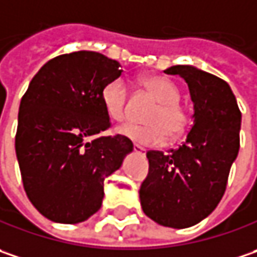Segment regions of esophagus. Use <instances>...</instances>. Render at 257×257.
I'll return each instance as SVG.
<instances>
[{"instance_id":"obj_1","label":"esophagus","mask_w":257,"mask_h":257,"mask_svg":"<svg viewBox=\"0 0 257 257\" xmlns=\"http://www.w3.org/2000/svg\"><path fill=\"white\" fill-rule=\"evenodd\" d=\"M134 151H135V152H140V154H142V155H145V154H147V150H145V148H142V147H140L138 144H134Z\"/></svg>"}]
</instances>
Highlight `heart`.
I'll list each match as a JSON object with an SVG mask.
<instances>
[{
	"label": "heart",
	"instance_id": "b5f03b06",
	"mask_svg": "<svg viewBox=\"0 0 257 257\" xmlns=\"http://www.w3.org/2000/svg\"><path fill=\"white\" fill-rule=\"evenodd\" d=\"M141 84L147 89L157 103L145 116V125L126 123L117 132L134 142L142 145H160L165 137L175 138L184 134L190 125V113L180 102V87L170 77L161 74H150L141 79ZM100 102L109 119L122 122L126 117L128 87L123 79L107 82L100 90Z\"/></svg>",
	"mask_w": 257,
	"mask_h": 257
}]
</instances>
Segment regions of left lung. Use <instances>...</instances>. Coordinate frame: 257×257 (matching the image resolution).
<instances>
[{"mask_svg": "<svg viewBox=\"0 0 257 257\" xmlns=\"http://www.w3.org/2000/svg\"><path fill=\"white\" fill-rule=\"evenodd\" d=\"M165 73L180 74L188 84L194 123L177 150L147 152L150 170L140 198L151 220L185 229L206 218L226 191L239 154L241 113L230 86L217 76L181 64Z\"/></svg>", "mask_w": 257, "mask_h": 257, "instance_id": "8db88e82", "label": "left lung"}]
</instances>
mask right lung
<instances>
[{
	"instance_id": "obj_1",
	"label": "right lung",
	"mask_w": 257,
	"mask_h": 257,
	"mask_svg": "<svg viewBox=\"0 0 257 257\" xmlns=\"http://www.w3.org/2000/svg\"><path fill=\"white\" fill-rule=\"evenodd\" d=\"M116 60L74 51L47 62L24 93L16 154L28 200L51 221L74 224L102 206L103 181L134 150L123 135L100 137L110 120L102 87L120 76Z\"/></svg>"
}]
</instances>
